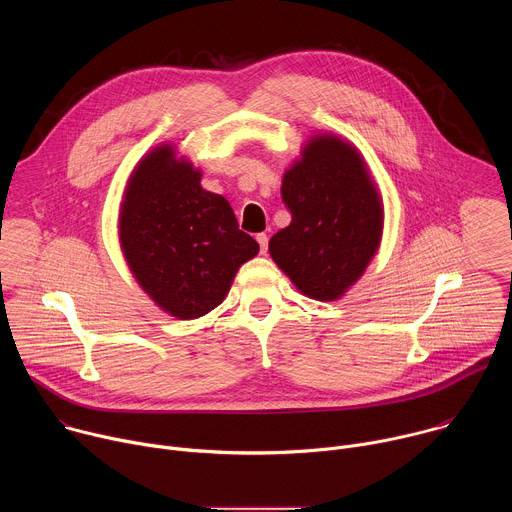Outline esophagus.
Instances as JSON below:
<instances>
[{
    "label": "esophagus",
    "mask_w": 512,
    "mask_h": 512,
    "mask_svg": "<svg viewBox=\"0 0 512 512\" xmlns=\"http://www.w3.org/2000/svg\"><path fill=\"white\" fill-rule=\"evenodd\" d=\"M257 243H259L261 253L265 255V253H267V247H269V237H267L265 233H259V235H257Z\"/></svg>",
    "instance_id": "34e87169"
}]
</instances>
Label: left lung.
Instances as JSON below:
<instances>
[{
    "mask_svg": "<svg viewBox=\"0 0 512 512\" xmlns=\"http://www.w3.org/2000/svg\"><path fill=\"white\" fill-rule=\"evenodd\" d=\"M289 227L269 241L273 261L304 296L332 302L379 249L383 206L364 162L334 135L314 137L281 184Z\"/></svg>",
    "mask_w": 512,
    "mask_h": 512,
    "instance_id": "8db88e82",
    "label": "left lung"
}]
</instances>
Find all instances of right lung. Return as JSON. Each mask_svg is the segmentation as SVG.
Returning <instances> with one entry per match:
<instances>
[{"mask_svg":"<svg viewBox=\"0 0 512 512\" xmlns=\"http://www.w3.org/2000/svg\"><path fill=\"white\" fill-rule=\"evenodd\" d=\"M119 235L125 259L150 298L180 320L208 314L229 294L237 269L259 253L229 200L200 186V172L170 145L129 178Z\"/></svg>","mask_w":512,"mask_h":512,"instance_id":"right-lung-1","label":"right lung"}]
</instances>
